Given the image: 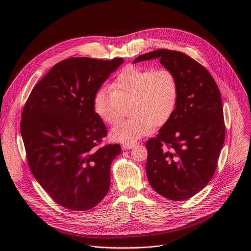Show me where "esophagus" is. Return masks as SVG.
I'll return each mask as SVG.
<instances>
[{"mask_svg":"<svg viewBox=\"0 0 251 251\" xmlns=\"http://www.w3.org/2000/svg\"><path fill=\"white\" fill-rule=\"evenodd\" d=\"M134 146H135V143H123V144H122V148L124 150L132 149Z\"/></svg>","mask_w":251,"mask_h":251,"instance_id":"obj_1","label":"esophagus"}]
</instances>
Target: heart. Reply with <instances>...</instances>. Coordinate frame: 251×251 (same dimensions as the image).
Returning <instances> with one entry per match:
<instances>
[{"instance_id":"1","label":"heart","mask_w":251,"mask_h":251,"mask_svg":"<svg viewBox=\"0 0 251 251\" xmlns=\"http://www.w3.org/2000/svg\"><path fill=\"white\" fill-rule=\"evenodd\" d=\"M178 94L177 77L171 69L128 65L114 77L109 90L100 88L95 92L92 108L105 124L113 126L117 123L110 133L113 140L133 143L172 118ZM129 103L133 118L120 123L124 107Z\"/></svg>"}]
</instances>
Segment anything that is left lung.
<instances>
[{"label":"left lung","instance_id":"obj_1","mask_svg":"<svg viewBox=\"0 0 251 251\" xmlns=\"http://www.w3.org/2000/svg\"><path fill=\"white\" fill-rule=\"evenodd\" d=\"M159 58L177 77V106L155 138L146 143L150 185L172 201L201 191L216 172L226 137L220 89L208 70L184 52L156 50L134 62Z\"/></svg>","mask_w":251,"mask_h":251}]
</instances>
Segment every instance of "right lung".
Segmentation results:
<instances>
[{"label": "right lung", "instance_id": "add662e5", "mask_svg": "<svg viewBox=\"0 0 251 251\" xmlns=\"http://www.w3.org/2000/svg\"><path fill=\"white\" fill-rule=\"evenodd\" d=\"M123 58L69 57L34 85L22 112L21 133L29 170L59 205L88 210L110 188L119 144H102L104 123L92 99Z\"/></svg>", "mask_w": 251, "mask_h": 251}]
</instances>
